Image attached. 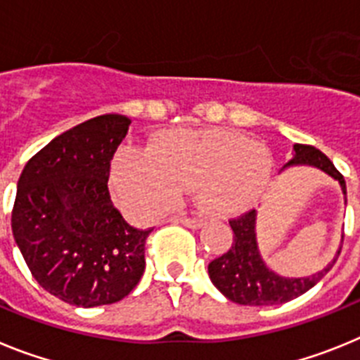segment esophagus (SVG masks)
<instances>
[{"mask_svg":"<svg viewBox=\"0 0 360 360\" xmlns=\"http://www.w3.org/2000/svg\"><path fill=\"white\" fill-rule=\"evenodd\" d=\"M176 221H180V224L186 225V227H189V229H200L203 225V219L187 218V216H180V218H176Z\"/></svg>","mask_w":360,"mask_h":360,"instance_id":"34e87169","label":"esophagus"}]
</instances>
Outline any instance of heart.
Here are the masks:
<instances>
[{
  "label": "heart",
  "instance_id": "b5f03b06",
  "mask_svg": "<svg viewBox=\"0 0 360 360\" xmlns=\"http://www.w3.org/2000/svg\"><path fill=\"white\" fill-rule=\"evenodd\" d=\"M274 162L265 146L225 129H169L151 148L124 146L111 164L119 203L136 218H155L193 191L211 216L249 211L265 196Z\"/></svg>",
  "mask_w": 360,
  "mask_h": 360
}]
</instances>
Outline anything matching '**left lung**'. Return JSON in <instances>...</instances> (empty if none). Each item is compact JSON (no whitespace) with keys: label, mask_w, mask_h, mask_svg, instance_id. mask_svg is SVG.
Segmentation results:
<instances>
[{"label":"left lung","mask_w":360,"mask_h":360,"mask_svg":"<svg viewBox=\"0 0 360 360\" xmlns=\"http://www.w3.org/2000/svg\"><path fill=\"white\" fill-rule=\"evenodd\" d=\"M295 165H310V167H316V169L332 176L333 180L339 182L342 195L346 198L345 178L335 169V165L330 162V158L319 149H316L314 146L294 144V158L283 165L281 171L295 167ZM256 219V209L240 216V218L231 219L229 224L234 232L231 249L224 256L216 257L209 263L207 270L212 285L225 297L231 299L232 303L249 304V307H270V304H281L292 301V299L310 290L311 287H316L317 283L328 274V270L332 269L339 254H341V247H339L335 257L328 265L316 274L307 276V278H285V276L276 274L274 270L269 269L262 252H259Z\"/></svg>","instance_id":"1"}]
</instances>
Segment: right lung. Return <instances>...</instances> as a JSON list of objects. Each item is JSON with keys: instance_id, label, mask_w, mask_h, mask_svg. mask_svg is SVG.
<instances>
[{"instance_id": "right-lung-1", "label": "right lung", "mask_w": 360, "mask_h": 360, "mask_svg": "<svg viewBox=\"0 0 360 360\" xmlns=\"http://www.w3.org/2000/svg\"><path fill=\"white\" fill-rule=\"evenodd\" d=\"M131 120L106 113L61 133L25 165L12 234L32 276L65 303L94 308L120 301L144 274L148 231L113 207L110 160Z\"/></svg>"}]
</instances>
